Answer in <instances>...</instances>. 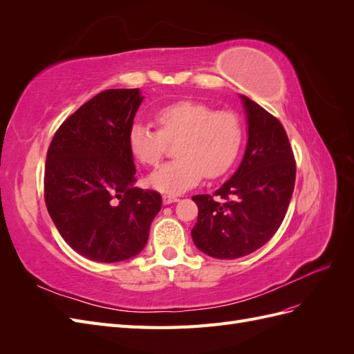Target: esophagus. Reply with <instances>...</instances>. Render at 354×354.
<instances>
[{"instance_id": "esophagus-1", "label": "esophagus", "mask_w": 354, "mask_h": 354, "mask_svg": "<svg viewBox=\"0 0 354 354\" xmlns=\"http://www.w3.org/2000/svg\"><path fill=\"white\" fill-rule=\"evenodd\" d=\"M180 199L177 198V196H173V195H164V198H162V202H164V205H169V203H173V202H178Z\"/></svg>"}]
</instances>
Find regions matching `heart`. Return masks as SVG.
Listing matches in <instances>:
<instances>
[{
  "instance_id": "b5f03b06",
  "label": "heart",
  "mask_w": 354,
  "mask_h": 354,
  "mask_svg": "<svg viewBox=\"0 0 354 354\" xmlns=\"http://www.w3.org/2000/svg\"><path fill=\"white\" fill-rule=\"evenodd\" d=\"M155 121L159 130L134 124L128 131V146L138 162L155 167L168 143L177 142V158L149 177V185L162 194H183L198 185L203 174L208 178L224 174L239 155L243 128L233 111H214L203 102L178 100L160 108Z\"/></svg>"
}]
</instances>
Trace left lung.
Here are the masks:
<instances>
[{"instance_id": "obj_1", "label": "left lung", "mask_w": 354, "mask_h": 354, "mask_svg": "<svg viewBox=\"0 0 354 354\" xmlns=\"http://www.w3.org/2000/svg\"><path fill=\"white\" fill-rule=\"evenodd\" d=\"M248 145L236 173L211 195H196L192 238L214 259L248 255L281 227L295 185V158L281 121L246 95Z\"/></svg>"}]
</instances>
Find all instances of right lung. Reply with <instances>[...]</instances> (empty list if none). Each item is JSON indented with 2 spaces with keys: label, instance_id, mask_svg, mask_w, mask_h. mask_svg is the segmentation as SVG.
<instances>
[{
  "label": "right lung",
  "instance_id": "right-lung-1",
  "mask_svg": "<svg viewBox=\"0 0 354 354\" xmlns=\"http://www.w3.org/2000/svg\"><path fill=\"white\" fill-rule=\"evenodd\" d=\"M143 97L138 88L104 90L66 118L53 136L44 171L51 220L72 250L116 263L140 252L162 205L134 187L128 131Z\"/></svg>",
  "mask_w": 354,
  "mask_h": 354
}]
</instances>
